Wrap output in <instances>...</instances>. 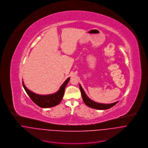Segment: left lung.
Segmentation results:
<instances>
[{"label":"left lung","mask_w":148,"mask_h":148,"mask_svg":"<svg viewBox=\"0 0 148 148\" xmlns=\"http://www.w3.org/2000/svg\"><path fill=\"white\" fill-rule=\"evenodd\" d=\"M79 87H80L82 97L84 103H85V104L86 106H87L88 107H89L90 108L97 109V110H107V109L110 108L111 107H113L118 102H119V101H116V102L111 103V104H101V103L95 102V101H93L92 100H91L90 98L88 97V96L85 93L83 88L82 87V86L80 84H79Z\"/></svg>","instance_id":"1"}]
</instances>
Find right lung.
Here are the masks:
<instances>
[{
  "mask_svg": "<svg viewBox=\"0 0 148 148\" xmlns=\"http://www.w3.org/2000/svg\"><path fill=\"white\" fill-rule=\"evenodd\" d=\"M69 80L70 77H68L56 93L47 95H38L28 90L24 85L23 81V86L27 94L36 104L41 108H49L56 106L61 103L64 95L65 87Z\"/></svg>",
  "mask_w": 148,
  "mask_h": 148,
  "instance_id": "obj_1",
  "label": "right lung"
}]
</instances>
